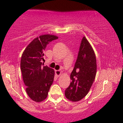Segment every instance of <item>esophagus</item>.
<instances>
[{
	"label": "esophagus",
	"instance_id": "esophagus-1",
	"mask_svg": "<svg viewBox=\"0 0 123 123\" xmlns=\"http://www.w3.org/2000/svg\"><path fill=\"white\" fill-rule=\"evenodd\" d=\"M55 74H56L57 76L59 77L60 75H61L62 72H61V71H60V70H55Z\"/></svg>",
	"mask_w": 123,
	"mask_h": 123
}]
</instances>
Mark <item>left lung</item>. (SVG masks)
Wrapping results in <instances>:
<instances>
[{
	"label": "left lung",
	"mask_w": 123,
	"mask_h": 123,
	"mask_svg": "<svg viewBox=\"0 0 123 123\" xmlns=\"http://www.w3.org/2000/svg\"><path fill=\"white\" fill-rule=\"evenodd\" d=\"M97 59L94 50L83 37L74 69L70 74L71 82L65 96L72 102L83 99L89 92L97 73Z\"/></svg>",
	"instance_id": "obj_1"
}]
</instances>
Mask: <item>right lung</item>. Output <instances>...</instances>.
I'll return each instance as SVG.
<instances>
[{"label": "right lung", "mask_w": 123, "mask_h": 123, "mask_svg": "<svg viewBox=\"0 0 123 123\" xmlns=\"http://www.w3.org/2000/svg\"><path fill=\"white\" fill-rule=\"evenodd\" d=\"M51 34H44L34 38L25 48L21 60L22 79L28 95L35 102L46 99L54 77V70L42 66L44 51L49 43L57 39Z\"/></svg>", "instance_id": "1"}]
</instances>
